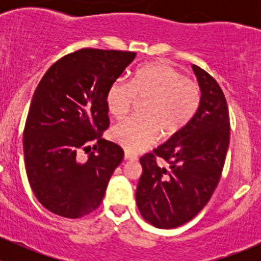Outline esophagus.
<instances>
[{"label":"esophagus","mask_w":261,"mask_h":261,"mask_svg":"<svg viewBox=\"0 0 261 261\" xmlns=\"http://www.w3.org/2000/svg\"><path fill=\"white\" fill-rule=\"evenodd\" d=\"M138 159V156H135V155L130 154V152L126 151L125 152V160H136Z\"/></svg>","instance_id":"1"}]
</instances>
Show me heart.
Returning <instances> with one entry per match:
<instances>
[{
    "mask_svg": "<svg viewBox=\"0 0 261 261\" xmlns=\"http://www.w3.org/2000/svg\"><path fill=\"white\" fill-rule=\"evenodd\" d=\"M135 98L146 99L144 118H127L111 128L112 140L128 152L149 147L163 135L169 136L186 127L201 102L196 82L167 63L143 65L128 83L117 80L106 93L107 111L115 118L128 114Z\"/></svg>",
    "mask_w": 261,
    "mask_h": 261,
    "instance_id": "obj_1",
    "label": "heart"
}]
</instances>
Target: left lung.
<instances>
[{
  "label": "left lung",
  "mask_w": 261,
  "mask_h": 261,
  "mask_svg": "<svg viewBox=\"0 0 261 261\" xmlns=\"http://www.w3.org/2000/svg\"><path fill=\"white\" fill-rule=\"evenodd\" d=\"M192 68L201 88L196 115L167 143L140 158L143 174L136 204L158 228L178 227L201 212L220 181L230 144V116L222 89L206 70L194 64ZM156 157L170 168L158 166Z\"/></svg>",
  "instance_id": "1"
}]
</instances>
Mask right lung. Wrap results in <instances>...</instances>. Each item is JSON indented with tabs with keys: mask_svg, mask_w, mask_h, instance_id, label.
I'll return each mask as SVG.
<instances>
[{
	"mask_svg": "<svg viewBox=\"0 0 261 261\" xmlns=\"http://www.w3.org/2000/svg\"><path fill=\"white\" fill-rule=\"evenodd\" d=\"M136 57L134 51L84 48L46 70L31 99L23 128L29 183L50 212L80 218L98 208L112 173L123 159L102 139L110 126L109 87ZM96 141L86 162L77 155Z\"/></svg>",
	"mask_w": 261,
	"mask_h": 261,
	"instance_id": "right-lung-1",
	"label": "right lung"
}]
</instances>
